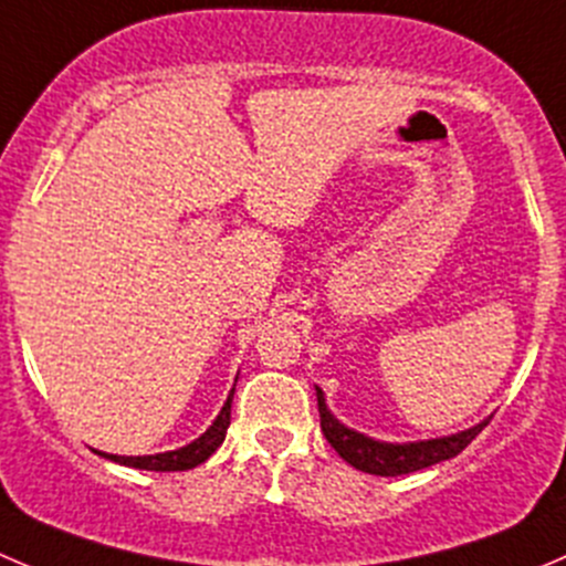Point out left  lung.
<instances>
[{"label": "left lung", "mask_w": 566, "mask_h": 566, "mask_svg": "<svg viewBox=\"0 0 566 566\" xmlns=\"http://www.w3.org/2000/svg\"><path fill=\"white\" fill-rule=\"evenodd\" d=\"M317 389V411H321V429L328 446L350 464V468L361 470L370 475H406L417 473L422 468L440 464L446 459L459 457L475 437L481 434L486 422H479L473 429L459 431V434L440 437V440H420V442H378L370 437L359 434V431L348 429L337 417L328 411L323 389Z\"/></svg>", "instance_id": "obj_1"}]
</instances>
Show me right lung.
Masks as SVG:
<instances>
[{
    "instance_id": "add662e5",
    "label": "right lung",
    "mask_w": 566,
    "mask_h": 566,
    "mask_svg": "<svg viewBox=\"0 0 566 566\" xmlns=\"http://www.w3.org/2000/svg\"><path fill=\"white\" fill-rule=\"evenodd\" d=\"M232 398H234V389L229 392L227 403H223L221 415L216 417L210 429L193 440L190 446L179 448V451H166V453H155V457H115V453H102L104 459L109 462H118L126 464V468H135V470H155V473H174V470H193L199 468L201 462L212 457V453L221 448L223 437H227L229 429V420H232ZM98 453V451H96Z\"/></svg>"
}]
</instances>
